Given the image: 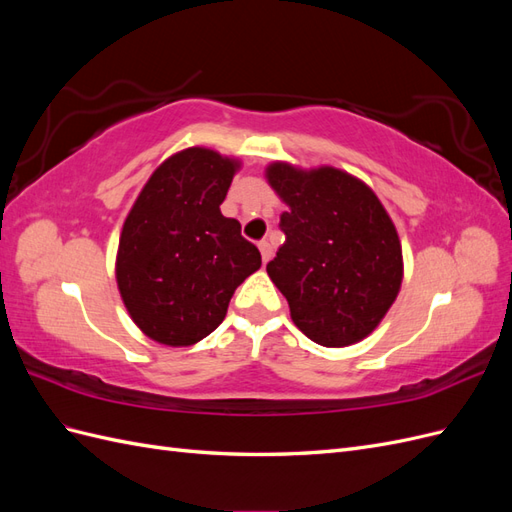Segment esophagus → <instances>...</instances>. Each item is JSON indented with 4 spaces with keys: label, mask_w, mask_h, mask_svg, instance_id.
Segmentation results:
<instances>
[{
    "label": "esophagus",
    "mask_w": 512,
    "mask_h": 512,
    "mask_svg": "<svg viewBox=\"0 0 512 512\" xmlns=\"http://www.w3.org/2000/svg\"><path fill=\"white\" fill-rule=\"evenodd\" d=\"M258 247H260V256H262V262H267L271 260V256H273V245H271V241L269 239H265V241H260L258 243Z\"/></svg>",
    "instance_id": "34e87169"
}]
</instances>
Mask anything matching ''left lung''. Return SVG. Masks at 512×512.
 Returning a JSON list of instances; mask_svg holds the SVG:
<instances>
[{
	"instance_id": "left-lung-1",
	"label": "left lung",
	"mask_w": 512,
	"mask_h": 512,
	"mask_svg": "<svg viewBox=\"0 0 512 512\" xmlns=\"http://www.w3.org/2000/svg\"><path fill=\"white\" fill-rule=\"evenodd\" d=\"M267 181L288 205L286 241L267 265L312 342L344 348L374 331L404 280L401 243L374 190L346 170L267 166Z\"/></svg>"
}]
</instances>
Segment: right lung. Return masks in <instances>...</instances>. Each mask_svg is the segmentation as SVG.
Returning <instances> with one entry per match:
<instances>
[{"instance_id": "obj_1", "label": "right lung", "mask_w": 512, "mask_h": 512, "mask_svg": "<svg viewBox=\"0 0 512 512\" xmlns=\"http://www.w3.org/2000/svg\"><path fill=\"white\" fill-rule=\"evenodd\" d=\"M239 166L213 149H183L153 170L123 222L117 288L153 342L179 348L213 333L262 265L241 224L220 211Z\"/></svg>"}]
</instances>
